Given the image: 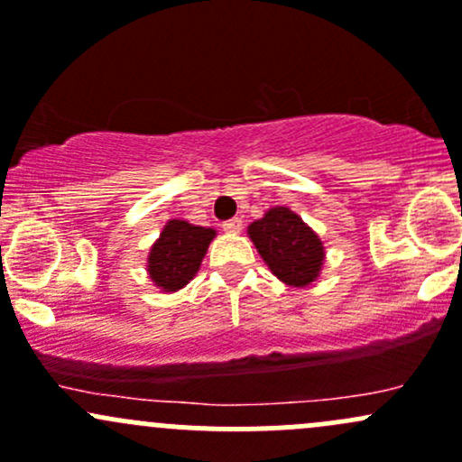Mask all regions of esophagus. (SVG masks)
I'll return each instance as SVG.
<instances>
[{
    "instance_id": "esophagus-1",
    "label": "esophagus",
    "mask_w": 462,
    "mask_h": 462,
    "mask_svg": "<svg viewBox=\"0 0 462 462\" xmlns=\"http://www.w3.org/2000/svg\"><path fill=\"white\" fill-rule=\"evenodd\" d=\"M222 229L226 233H240L242 231V220L240 217H231V220H226L225 225H222Z\"/></svg>"
}]
</instances>
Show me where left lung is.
<instances>
[{"mask_svg":"<svg viewBox=\"0 0 462 462\" xmlns=\"http://www.w3.org/2000/svg\"><path fill=\"white\" fill-rule=\"evenodd\" d=\"M249 237L273 275L289 286H309L319 275L324 246L310 226L286 207H275L249 226Z\"/></svg>","mask_w":462,"mask_h":462,"instance_id":"1","label":"left lung"}]
</instances>
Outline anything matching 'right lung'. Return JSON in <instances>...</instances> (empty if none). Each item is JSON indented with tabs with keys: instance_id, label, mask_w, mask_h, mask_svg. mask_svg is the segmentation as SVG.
<instances>
[{
	"instance_id": "obj_1",
	"label": "right lung",
	"mask_w": 462,
	"mask_h": 462,
	"mask_svg": "<svg viewBox=\"0 0 462 462\" xmlns=\"http://www.w3.org/2000/svg\"><path fill=\"white\" fill-rule=\"evenodd\" d=\"M216 236L213 229L193 226L185 220H170L162 229L156 245L152 246L147 271L153 284L162 291L173 292L189 284V280L200 269L209 242Z\"/></svg>"
}]
</instances>
